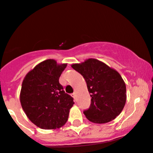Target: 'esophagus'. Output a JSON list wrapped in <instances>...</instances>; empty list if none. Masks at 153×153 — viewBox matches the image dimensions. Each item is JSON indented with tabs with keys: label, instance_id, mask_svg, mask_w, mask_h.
Segmentation results:
<instances>
[{
	"label": "esophagus",
	"instance_id": "esophagus-1",
	"mask_svg": "<svg viewBox=\"0 0 153 153\" xmlns=\"http://www.w3.org/2000/svg\"><path fill=\"white\" fill-rule=\"evenodd\" d=\"M71 96L74 97V98H76V92H74V93H72L71 94Z\"/></svg>",
	"mask_w": 153,
	"mask_h": 153
}]
</instances>
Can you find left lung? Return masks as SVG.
Masks as SVG:
<instances>
[{"mask_svg":"<svg viewBox=\"0 0 153 153\" xmlns=\"http://www.w3.org/2000/svg\"><path fill=\"white\" fill-rule=\"evenodd\" d=\"M71 67L85 78L92 97L90 108L83 112L89 121L108 123L121 114L126 100V85L116 70L93 58Z\"/></svg>","mask_w":153,"mask_h":153,"instance_id":"obj_1","label":"left lung"}]
</instances>
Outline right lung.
Listing matches in <instances>:
<instances>
[{
    "label": "right lung",
    "mask_w": 153,
    "mask_h": 153,
    "mask_svg": "<svg viewBox=\"0 0 153 153\" xmlns=\"http://www.w3.org/2000/svg\"><path fill=\"white\" fill-rule=\"evenodd\" d=\"M67 64L58 65L48 59L26 75L22 82L20 101L29 119L43 129L60 128L67 121L74 98L59 83Z\"/></svg>",
    "instance_id": "add662e5"
}]
</instances>
